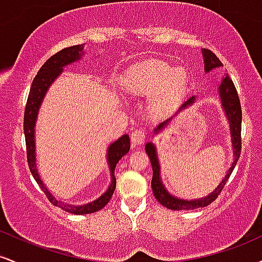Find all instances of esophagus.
<instances>
[{
    "mask_svg": "<svg viewBox=\"0 0 262 262\" xmlns=\"http://www.w3.org/2000/svg\"><path fill=\"white\" fill-rule=\"evenodd\" d=\"M145 139H146V134L144 133L143 130H140V129H137V130H134L130 135V141H132V145H133V146L141 145V144L145 141Z\"/></svg>",
    "mask_w": 262,
    "mask_h": 262,
    "instance_id": "34e87169",
    "label": "esophagus"
}]
</instances>
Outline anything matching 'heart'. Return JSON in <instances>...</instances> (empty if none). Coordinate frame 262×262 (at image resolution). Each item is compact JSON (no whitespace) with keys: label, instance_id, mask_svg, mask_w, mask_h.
Masks as SVG:
<instances>
[{"label":"heart","instance_id":"obj_1","mask_svg":"<svg viewBox=\"0 0 262 262\" xmlns=\"http://www.w3.org/2000/svg\"><path fill=\"white\" fill-rule=\"evenodd\" d=\"M188 73L183 68H172L164 60L149 59L129 68L123 75L121 85L135 97H149L150 111L164 114L187 91Z\"/></svg>","mask_w":262,"mask_h":262}]
</instances>
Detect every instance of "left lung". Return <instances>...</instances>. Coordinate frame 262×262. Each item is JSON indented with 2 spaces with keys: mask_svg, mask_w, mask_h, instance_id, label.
Here are the masks:
<instances>
[{
  "mask_svg": "<svg viewBox=\"0 0 262 262\" xmlns=\"http://www.w3.org/2000/svg\"><path fill=\"white\" fill-rule=\"evenodd\" d=\"M203 56H204V65H206L204 66V69H206V71H210L212 69L219 68V66L223 65L221 60L217 58V55H215L212 50L204 49ZM219 89H221V97L222 100H223V107L225 112H227V116L230 122V129H231V135H233V146H234V151H235V159H234L233 165H231L229 171H228L227 176L224 177L223 181L221 182V185H219L218 187L209 194V196L201 198V200H194V201L179 200V198L170 196L161 183L160 167H159V161H158V158H156L155 146L152 145L151 143H148L145 145V151L149 156L150 162H151V166H152V180H151L152 192H154V196L156 200H158L162 206L166 207V208L173 209V210H181V209L188 210V209H197V208H202V207L209 206V204L212 203L213 201L217 200V197L221 194L222 189H223L224 186L227 185V181L229 180L231 172H233L234 167H235L236 162L239 160L240 152H242V104H240L239 96H237L234 82L231 81V79L228 76V75L223 79V82H222V85ZM193 102H194V97H191L187 102L183 103L182 107L192 104ZM169 121L161 123L155 130L161 129Z\"/></svg>",
  "mask_w": 262,
  "mask_h": 262,
  "instance_id": "left-lung-1",
  "label": "left lung"
}]
</instances>
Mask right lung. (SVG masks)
Here are the masks:
<instances>
[{"label":"right lung","instance_id":"right-lung-1","mask_svg":"<svg viewBox=\"0 0 262 262\" xmlns=\"http://www.w3.org/2000/svg\"><path fill=\"white\" fill-rule=\"evenodd\" d=\"M82 45H74V47L65 48V49L60 50L53 56H50L44 65L41 66L40 70L35 75L34 80H33L31 91H29L28 100H27L26 110H25V122H23V129H25V137H26V146H27V161H28L29 170H31L33 177L40 186L43 192L47 196L48 200L52 202L54 206L59 207V208L70 212L73 214H89V213H95L97 210L103 208L106 204L110 202V200L113 196V192L116 189V177H114V169H116L117 164L121 159L124 156L130 149V141H129L128 135H123L118 140L114 141L112 145L108 149V162H110L111 173H112V183L108 187L106 193H103L98 200L93 201L89 204H83V206H70V204H65L60 201L56 200L50 194L47 187H44L43 182L39 179L37 172V167H35V156H34V124L35 119H37V113L40 106L41 101L45 92L48 91V87L50 83L56 79V76L61 73L62 68L65 65L70 64V62L76 61L80 58L81 52H82Z\"/></svg>","mask_w":262,"mask_h":262}]
</instances>
